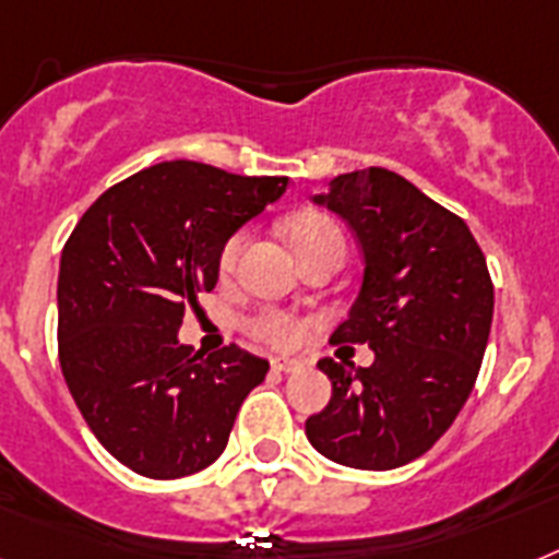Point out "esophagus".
I'll return each mask as SVG.
<instances>
[{
    "mask_svg": "<svg viewBox=\"0 0 559 559\" xmlns=\"http://www.w3.org/2000/svg\"><path fill=\"white\" fill-rule=\"evenodd\" d=\"M272 369H275V372H298V369H301V360L275 358L272 360Z\"/></svg>",
    "mask_w": 559,
    "mask_h": 559,
    "instance_id": "obj_1",
    "label": "esophagus"
}]
</instances>
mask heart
Returning <instances> with one entry per match:
<instances>
[{
	"label": "heart",
	"instance_id": "1",
	"mask_svg": "<svg viewBox=\"0 0 559 559\" xmlns=\"http://www.w3.org/2000/svg\"><path fill=\"white\" fill-rule=\"evenodd\" d=\"M287 238L293 243L295 255L301 258V261L312 255V252L330 247V243H344L346 247L344 233H341L335 218H330L326 213H318V210H304V213L293 215L287 222ZM243 243H247L243 233H236V236H229L224 241L222 252H218V270H222V275H229V272L236 270ZM247 332L258 337V341H264V344L287 349V346H295L304 337V321L284 312V309H261L258 316L247 321Z\"/></svg>",
	"mask_w": 559,
	"mask_h": 559
}]
</instances>
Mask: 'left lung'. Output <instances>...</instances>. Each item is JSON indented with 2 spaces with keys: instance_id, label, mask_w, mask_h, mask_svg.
<instances>
[{
  "instance_id": "1",
  "label": "left lung",
  "mask_w": 559,
  "mask_h": 559,
  "mask_svg": "<svg viewBox=\"0 0 559 559\" xmlns=\"http://www.w3.org/2000/svg\"><path fill=\"white\" fill-rule=\"evenodd\" d=\"M316 201L364 247V284L332 344H369L372 367L323 358L332 401L309 443L349 468L386 472L429 452L475 389L495 284L466 222L383 167L344 173Z\"/></svg>"
}]
</instances>
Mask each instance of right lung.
Returning a JSON list of instances; mask_svg holds the SVG:
<instances>
[{
    "instance_id": "1",
    "label": "right lung",
    "mask_w": 559,
    "mask_h": 559,
    "mask_svg": "<svg viewBox=\"0 0 559 559\" xmlns=\"http://www.w3.org/2000/svg\"><path fill=\"white\" fill-rule=\"evenodd\" d=\"M287 190L284 176H233L164 162L102 192L64 241L59 364L98 443L153 480L222 457L243 397L270 360L229 344H178L187 307L218 281V252Z\"/></svg>"
}]
</instances>
